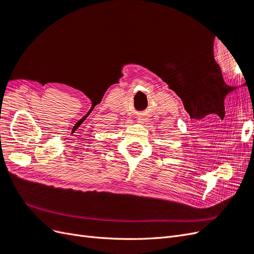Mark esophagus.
Wrapping results in <instances>:
<instances>
[{
	"label": "esophagus",
	"mask_w": 254,
	"mask_h": 254,
	"mask_svg": "<svg viewBox=\"0 0 254 254\" xmlns=\"http://www.w3.org/2000/svg\"><path fill=\"white\" fill-rule=\"evenodd\" d=\"M139 121H140V122H144L145 119H144V118H139Z\"/></svg>",
	"instance_id": "34e87169"
}]
</instances>
